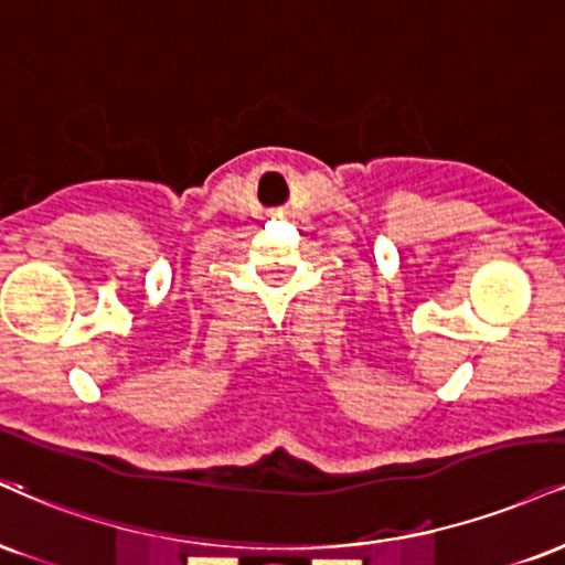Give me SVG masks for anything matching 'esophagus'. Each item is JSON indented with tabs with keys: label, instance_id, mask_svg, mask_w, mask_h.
Returning a JSON list of instances; mask_svg holds the SVG:
<instances>
[{
	"label": "esophagus",
	"instance_id": "34e87169",
	"mask_svg": "<svg viewBox=\"0 0 565 565\" xmlns=\"http://www.w3.org/2000/svg\"><path fill=\"white\" fill-rule=\"evenodd\" d=\"M275 216H282V211H275Z\"/></svg>",
	"mask_w": 565,
	"mask_h": 565
}]
</instances>
